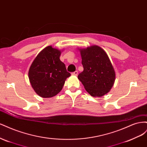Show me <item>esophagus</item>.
<instances>
[{
    "mask_svg": "<svg viewBox=\"0 0 147 147\" xmlns=\"http://www.w3.org/2000/svg\"><path fill=\"white\" fill-rule=\"evenodd\" d=\"M72 75H78V72H77V71L76 70V71H75V72H72Z\"/></svg>",
    "mask_w": 147,
    "mask_h": 147,
    "instance_id": "esophagus-1",
    "label": "esophagus"
}]
</instances>
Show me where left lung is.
Returning a JSON list of instances; mask_svg holds the SVG:
<instances>
[{"mask_svg": "<svg viewBox=\"0 0 147 147\" xmlns=\"http://www.w3.org/2000/svg\"><path fill=\"white\" fill-rule=\"evenodd\" d=\"M83 71L78 78L86 91L93 97H101L112 88L115 72L109 57L100 47L80 49Z\"/></svg>", "mask_w": 147, "mask_h": 147, "instance_id": "obj_1", "label": "left lung"}]
</instances>
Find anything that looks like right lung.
<instances>
[{"instance_id":"1","label":"right lung","mask_w":147,"mask_h":147,"mask_svg":"<svg viewBox=\"0 0 147 147\" xmlns=\"http://www.w3.org/2000/svg\"><path fill=\"white\" fill-rule=\"evenodd\" d=\"M61 51L51 46L38 53L29 70L31 86L37 94L44 98L56 96L61 91L70 74L59 57Z\"/></svg>"}]
</instances>
